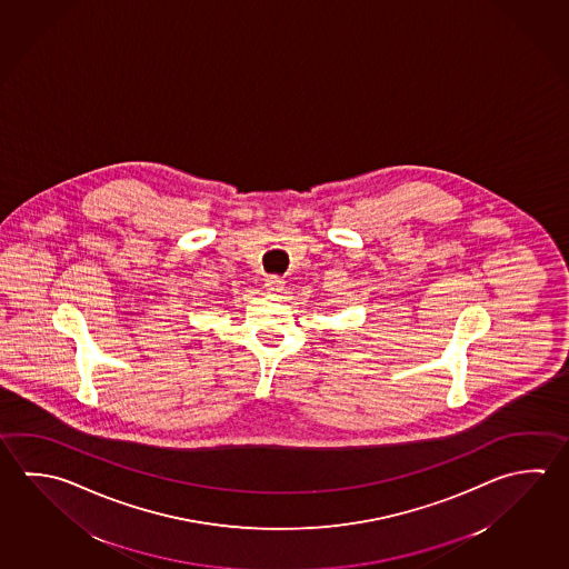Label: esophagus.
Instances as JSON below:
<instances>
[{
	"mask_svg": "<svg viewBox=\"0 0 569 569\" xmlns=\"http://www.w3.org/2000/svg\"><path fill=\"white\" fill-rule=\"evenodd\" d=\"M264 289H267L269 295H280L284 290V282L279 277H269L267 282H264Z\"/></svg>",
	"mask_w": 569,
	"mask_h": 569,
	"instance_id": "esophagus-1",
	"label": "esophagus"
}]
</instances>
